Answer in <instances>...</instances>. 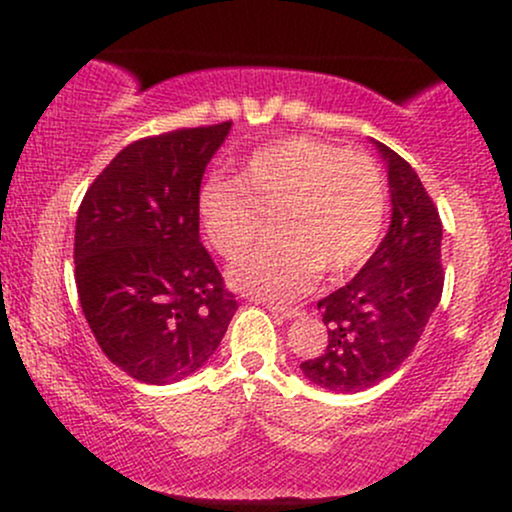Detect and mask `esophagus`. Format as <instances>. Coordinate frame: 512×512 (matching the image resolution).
<instances>
[{"label":"esophagus","mask_w":512,"mask_h":512,"mask_svg":"<svg viewBox=\"0 0 512 512\" xmlns=\"http://www.w3.org/2000/svg\"><path fill=\"white\" fill-rule=\"evenodd\" d=\"M267 310L276 317H281V320H291V317H298L301 315V308H291V305H274V303H267Z\"/></svg>","instance_id":"1"}]
</instances>
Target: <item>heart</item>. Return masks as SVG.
Instances as JSON below:
<instances>
[{
	"mask_svg": "<svg viewBox=\"0 0 512 512\" xmlns=\"http://www.w3.org/2000/svg\"><path fill=\"white\" fill-rule=\"evenodd\" d=\"M385 211V175L373 158L308 137L255 151L233 182L209 180L197 199L204 238L226 260L243 257L272 216L274 238L228 272L238 291L267 301L301 296L320 269L354 272L378 243Z\"/></svg>",
	"mask_w": 512,
	"mask_h": 512,
	"instance_id": "b5f03b06",
	"label": "heart"
}]
</instances>
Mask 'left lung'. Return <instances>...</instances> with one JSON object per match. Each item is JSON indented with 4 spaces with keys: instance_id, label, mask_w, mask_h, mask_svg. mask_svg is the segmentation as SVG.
I'll return each instance as SVG.
<instances>
[{
    "instance_id": "8db88e82",
    "label": "left lung",
    "mask_w": 512,
    "mask_h": 512,
    "mask_svg": "<svg viewBox=\"0 0 512 512\" xmlns=\"http://www.w3.org/2000/svg\"><path fill=\"white\" fill-rule=\"evenodd\" d=\"M387 166L392 219L383 243L349 284L317 310L327 349L301 363L305 378L330 392H361L407 361L443 293V223L416 170L373 142Z\"/></svg>"
}]
</instances>
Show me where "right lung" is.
Returning a JSON list of instances; mask_svg holds the SVG:
<instances>
[{"label":"right lung","instance_id":"1","mask_svg":"<svg viewBox=\"0 0 512 512\" xmlns=\"http://www.w3.org/2000/svg\"><path fill=\"white\" fill-rule=\"evenodd\" d=\"M231 125L125 146L79 207L81 310L103 354L139 383L170 385L202 368L238 310L199 240L197 214L204 170Z\"/></svg>","mask_w":512,"mask_h":512}]
</instances>
